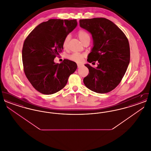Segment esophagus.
I'll return each instance as SVG.
<instances>
[{"label":"esophagus","mask_w":151,"mask_h":151,"mask_svg":"<svg viewBox=\"0 0 151 151\" xmlns=\"http://www.w3.org/2000/svg\"><path fill=\"white\" fill-rule=\"evenodd\" d=\"M81 65H81V64H79V63H78V67H81Z\"/></svg>","instance_id":"1"}]
</instances>
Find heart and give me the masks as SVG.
<instances>
[{
	"label": "heart",
	"mask_w": 151,
	"mask_h": 151,
	"mask_svg": "<svg viewBox=\"0 0 151 151\" xmlns=\"http://www.w3.org/2000/svg\"><path fill=\"white\" fill-rule=\"evenodd\" d=\"M78 35L80 40L81 41L82 43H83L86 40H90V38H91L89 34L83 29L79 30L78 33ZM69 40H70V36L68 35V36H66L64 40L63 43L64 47H67L68 43V41H69ZM84 57V55L83 54L73 53L68 56V59L72 61L75 62H80L82 60Z\"/></svg>",
	"instance_id": "1"
}]
</instances>
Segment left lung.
<instances>
[{"label":"left lung","instance_id":"left-lung-1","mask_svg":"<svg viewBox=\"0 0 151 151\" xmlns=\"http://www.w3.org/2000/svg\"><path fill=\"white\" fill-rule=\"evenodd\" d=\"M80 26L92 36L93 47L88 62L98 61L96 68L89 64V74L83 79L85 86L98 93L111 91L120 83L130 60L128 39L114 22L105 18L80 20Z\"/></svg>","mask_w":151,"mask_h":151}]
</instances>
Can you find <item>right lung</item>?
Listing matches in <instances>:
<instances>
[{
    "label": "right lung",
    "instance_id": "obj_1",
    "mask_svg": "<svg viewBox=\"0 0 151 151\" xmlns=\"http://www.w3.org/2000/svg\"><path fill=\"white\" fill-rule=\"evenodd\" d=\"M78 25L76 19H50L37 25L25 39L22 50L25 74L37 91L52 94L63 89L78 67L64 59L55 63L54 58L63 49L65 37Z\"/></svg>",
    "mask_w": 151,
    "mask_h": 151
}]
</instances>
